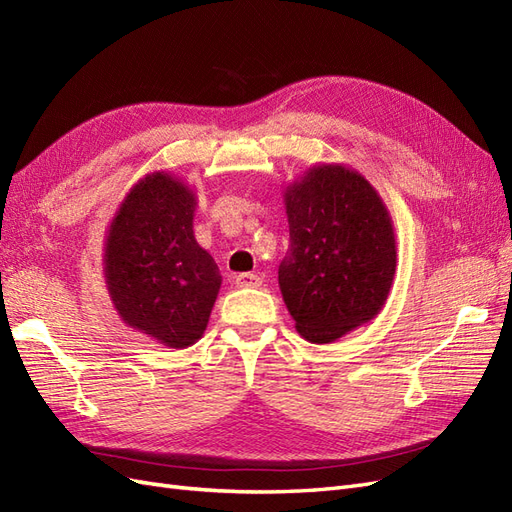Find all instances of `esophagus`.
<instances>
[{
    "label": "esophagus",
    "instance_id": "34e87169",
    "mask_svg": "<svg viewBox=\"0 0 512 512\" xmlns=\"http://www.w3.org/2000/svg\"><path fill=\"white\" fill-rule=\"evenodd\" d=\"M235 284L239 288H258L262 284V277L256 273H239L235 277Z\"/></svg>",
    "mask_w": 512,
    "mask_h": 512
}]
</instances>
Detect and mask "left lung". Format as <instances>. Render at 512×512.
Returning <instances> with one entry per match:
<instances>
[{"label": "left lung", "mask_w": 512, "mask_h": 512, "mask_svg": "<svg viewBox=\"0 0 512 512\" xmlns=\"http://www.w3.org/2000/svg\"><path fill=\"white\" fill-rule=\"evenodd\" d=\"M290 247L280 290L297 331L329 344L382 309L395 277V232L363 175L318 164L284 192Z\"/></svg>", "instance_id": "1"}]
</instances>
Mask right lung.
Returning <instances> with one entry per match:
<instances>
[{
  "instance_id": "obj_1",
  "label": "right lung",
  "mask_w": 512,
  "mask_h": 512,
  "mask_svg": "<svg viewBox=\"0 0 512 512\" xmlns=\"http://www.w3.org/2000/svg\"><path fill=\"white\" fill-rule=\"evenodd\" d=\"M196 196L151 173L123 198L104 241V277L128 327L168 348L203 337L222 286L215 260L194 239Z\"/></svg>"
}]
</instances>
